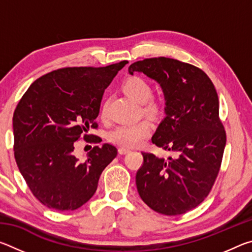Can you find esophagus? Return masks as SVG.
<instances>
[{
  "mask_svg": "<svg viewBox=\"0 0 252 252\" xmlns=\"http://www.w3.org/2000/svg\"><path fill=\"white\" fill-rule=\"evenodd\" d=\"M119 153H120V155H126V153H127V152H130V149L129 148H125V147H121V148H119Z\"/></svg>",
  "mask_w": 252,
  "mask_h": 252,
  "instance_id": "34e87169",
  "label": "esophagus"
}]
</instances>
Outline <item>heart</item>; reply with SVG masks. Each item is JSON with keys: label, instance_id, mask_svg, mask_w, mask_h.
Listing matches in <instances>:
<instances>
[{"label": "heart", "instance_id": "obj_1", "mask_svg": "<svg viewBox=\"0 0 252 252\" xmlns=\"http://www.w3.org/2000/svg\"><path fill=\"white\" fill-rule=\"evenodd\" d=\"M123 91L127 96L138 103H146L152 94L150 84L140 78H131L127 80L123 84ZM146 110L150 112H157L159 110V105L156 102H148ZM151 131V121L148 119H143V120L133 123H125V125L117 126L116 129L110 132L109 139L111 142L116 143L118 146L130 148L141 143L144 139L148 138Z\"/></svg>", "mask_w": 252, "mask_h": 252}]
</instances>
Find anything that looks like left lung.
Segmentation results:
<instances>
[{
	"label": "left lung",
	"instance_id": "obj_1",
	"mask_svg": "<svg viewBox=\"0 0 252 252\" xmlns=\"http://www.w3.org/2000/svg\"><path fill=\"white\" fill-rule=\"evenodd\" d=\"M127 71L131 75L140 72L159 83L165 117L152 143L176 153L163 159L142 152L136 189L152 210L182 215L207 198L222 160L225 132L215 85L199 67L163 57L134 62Z\"/></svg>",
	"mask_w": 252,
	"mask_h": 252
}]
</instances>
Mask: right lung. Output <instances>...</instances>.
Returning <instances> with one entry per match:
<instances>
[{"instance_id": "add662e5", "label": "right lung", "mask_w": 252, "mask_h": 252, "mask_svg": "<svg viewBox=\"0 0 252 252\" xmlns=\"http://www.w3.org/2000/svg\"><path fill=\"white\" fill-rule=\"evenodd\" d=\"M127 61L103 67H63L30 85L13 114L14 157L21 174L39 201L72 211L95 193L100 176L117 157L104 143L80 161L74 142L95 127L104 90ZM97 142L96 139L91 140Z\"/></svg>"}]
</instances>
